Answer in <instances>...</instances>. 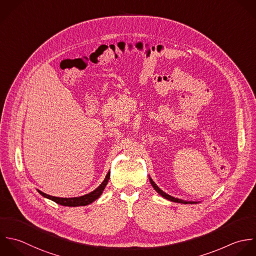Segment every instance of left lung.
<instances>
[{
    "label": "left lung",
    "mask_w": 256,
    "mask_h": 256,
    "mask_svg": "<svg viewBox=\"0 0 256 256\" xmlns=\"http://www.w3.org/2000/svg\"><path fill=\"white\" fill-rule=\"evenodd\" d=\"M150 184H152V188L162 196H164V198H166V200H170V202H180V204H198V202H184V200H178V198H174V196H168V194H166L164 192H162L156 184H154V182L150 178Z\"/></svg>",
    "instance_id": "left-lung-1"
}]
</instances>
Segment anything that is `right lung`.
<instances>
[{"instance_id":"add662e5","label":"right lung","mask_w":256,"mask_h":256,"mask_svg":"<svg viewBox=\"0 0 256 256\" xmlns=\"http://www.w3.org/2000/svg\"><path fill=\"white\" fill-rule=\"evenodd\" d=\"M110 180V172L106 174L104 180L100 184V186L98 188H96L94 192H90L88 194L80 196V198H56V196H48L44 192H42L40 190H38L44 198H46L60 206H88L90 204H92V202H94L96 200H98L100 198V196L102 194V192H104L106 186L108 184Z\"/></svg>"}]
</instances>
